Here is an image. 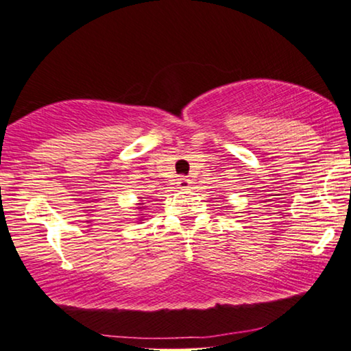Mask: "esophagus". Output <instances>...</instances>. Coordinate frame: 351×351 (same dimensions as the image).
<instances>
[{"label":"esophagus","instance_id":"obj_1","mask_svg":"<svg viewBox=\"0 0 351 351\" xmlns=\"http://www.w3.org/2000/svg\"><path fill=\"white\" fill-rule=\"evenodd\" d=\"M176 184H178V187H180V189H187V187L192 184V181L189 180V178H186V176H180L176 180Z\"/></svg>","mask_w":351,"mask_h":351}]
</instances>
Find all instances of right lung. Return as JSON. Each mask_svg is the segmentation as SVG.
<instances>
[{"label":"right lung","mask_w":351,"mask_h":351,"mask_svg":"<svg viewBox=\"0 0 351 351\" xmlns=\"http://www.w3.org/2000/svg\"><path fill=\"white\" fill-rule=\"evenodd\" d=\"M136 205H138V210H141V208H143V204H141V200H140V204H136ZM138 221H143V216H141V218L138 219Z\"/></svg>","instance_id":"obj_1"}]
</instances>
